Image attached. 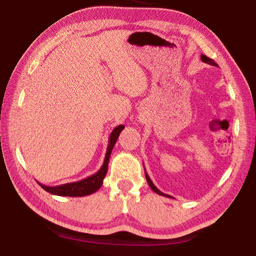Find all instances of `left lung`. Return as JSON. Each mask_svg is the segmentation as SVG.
Wrapping results in <instances>:
<instances>
[{"label": "left lung", "instance_id": "8db88e82", "mask_svg": "<svg viewBox=\"0 0 256 256\" xmlns=\"http://www.w3.org/2000/svg\"><path fill=\"white\" fill-rule=\"evenodd\" d=\"M201 60H202V62L210 64V66H218V64H216L214 60L209 58H208V56H206V55H201ZM146 182H148V184H149V186L151 188V190H152L154 192H156L157 194H159V196H166V198H172L170 196H168V194H164V193H162V190H159L157 188H156V185L152 183V180H150V177H149V175H148V174H146Z\"/></svg>", "mask_w": 256, "mask_h": 256}]
</instances>
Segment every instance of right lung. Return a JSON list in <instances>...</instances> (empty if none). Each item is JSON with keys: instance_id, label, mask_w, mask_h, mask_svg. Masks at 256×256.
<instances>
[{"instance_id": "1", "label": "right lung", "mask_w": 256, "mask_h": 256, "mask_svg": "<svg viewBox=\"0 0 256 256\" xmlns=\"http://www.w3.org/2000/svg\"><path fill=\"white\" fill-rule=\"evenodd\" d=\"M123 128L124 125H120V126L115 128L112 131L110 138H108V146L105 159H104V164L100 170H99L96 174L86 177V178L81 180L79 182H73V183H66L58 186H46L40 183L38 184H40L46 192L60 196H86L94 193L96 190L100 188V186L102 185V180L107 174L108 162H110L112 150L114 148L116 141H118V138L120 136V133L122 132Z\"/></svg>"}]
</instances>
